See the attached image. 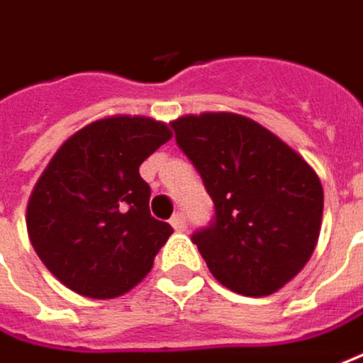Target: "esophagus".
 <instances>
[{"label": "esophagus", "instance_id": "34e87169", "mask_svg": "<svg viewBox=\"0 0 363 363\" xmlns=\"http://www.w3.org/2000/svg\"><path fill=\"white\" fill-rule=\"evenodd\" d=\"M170 225H172L174 231H184V229H186V221H184L182 213H174V215L170 217Z\"/></svg>", "mask_w": 363, "mask_h": 363}]
</instances>
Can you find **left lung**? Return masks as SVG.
<instances>
[{"label":"left lung","instance_id":"left-lung-1","mask_svg":"<svg viewBox=\"0 0 363 363\" xmlns=\"http://www.w3.org/2000/svg\"><path fill=\"white\" fill-rule=\"evenodd\" d=\"M215 205V221L193 235L211 274L229 291L268 296L315 252L323 186L307 160L254 119L229 111L170 123Z\"/></svg>","mask_w":363,"mask_h":363}]
</instances>
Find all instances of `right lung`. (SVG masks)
Returning a JSON list of instances; mask_svg holds the SVG:
<instances>
[{
    "instance_id": "obj_1",
    "label": "right lung",
    "mask_w": 363,
    "mask_h": 363,
    "mask_svg": "<svg viewBox=\"0 0 363 363\" xmlns=\"http://www.w3.org/2000/svg\"><path fill=\"white\" fill-rule=\"evenodd\" d=\"M172 138L164 121L111 116L72 134L40 174L26 228L42 264L87 298H116L152 270L172 228L150 215L140 164Z\"/></svg>"
}]
</instances>
